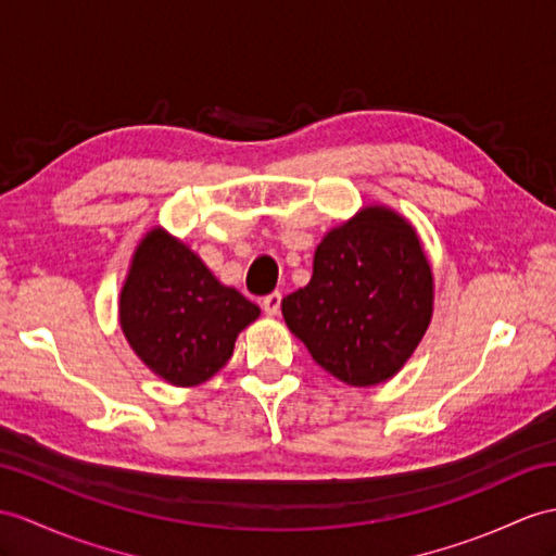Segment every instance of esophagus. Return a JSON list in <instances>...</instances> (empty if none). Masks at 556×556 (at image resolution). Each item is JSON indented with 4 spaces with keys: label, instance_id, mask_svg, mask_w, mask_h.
I'll list each match as a JSON object with an SVG mask.
<instances>
[{
    "label": "esophagus",
    "instance_id": "34e87169",
    "mask_svg": "<svg viewBox=\"0 0 556 556\" xmlns=\"http://www.w3.org/2000/svg\"><path fill=\"white\" fill-rule=\"evenodd\" d=\"M280 292H270V294H266L264 300H262V308H264V314L266 316H278L280 314Z\"/></svg>",
    "mask_w": 556,
    "mask_h": 556
}]
</instances>
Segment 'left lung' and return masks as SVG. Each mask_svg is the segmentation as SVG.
<instances>
[{
    "mask_svg": "<svg viewBox=\"0 0 556 556\" xmlns=\"http://www.w3.org/2000/svg\"><path fill=\"white\" fill-rule=\"evenodd\" d=\"M280 306L323 370L351 387H375L391 380L425 337L434 276L413 224L370 205L323 238L308 286Z\"/></svg>",
    "mask_w": 556,
    "mask_h": 556,
    "instance_id": "obj_1",
    "label": "left lung"
}]
</instances>
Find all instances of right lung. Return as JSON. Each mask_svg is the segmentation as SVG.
<instances>
[{
  "label": "right lung",
  "instance_id": "obj_1",
  "mask_svg": "<svg viewBox=\"0 0 556 556\" xmlns=\"http://www.w3.org/2000/svg\"><path fill=\"white\" fill-rule=\"evenodd\" d=\"M260 306L222 286L200 256L165 228L134 250L119 292V325L148 368L174 387L207 382L233 356Z\"/></svg>",
  "mask_w": 556,
  "mask_h": 556
}]
</instances>
